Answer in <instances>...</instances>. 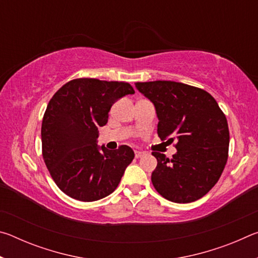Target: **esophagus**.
<instances>
[{"instance_id": "1", "label": "esophagus", "mask_w": 258, "mask_h": 258, "mask_svg": "<svg viewBox=\"0 0 258 258\" xmlns=\"http://www.w3.org/2000/svg\"><path fill=\"white\" fill-rule=\"evenodd\" d=\"M134 155H135V158H140V157L145 156L146 152L145 151H141V150H135L134 151Z\"/></svg>"}]
</instances>
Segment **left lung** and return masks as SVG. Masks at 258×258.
<instances>
[{
    "label": "left lung",
    "instance_id": "left-lung-1",
    "mask_svg": "<svg viewBox=\"0 0 258 258\" xmlns=\"http://www.w3.org/2000/svg\"><path fill=\"white\" fill-rule=\"evenodd\" d=\"M154 102L158 137L175 141L177 152L167 158L154 151L157 167L151 182L160 196L177 204L204 197L216 184L229 157L230 133L216 100L199 87L172 81L135 83Z\"/></svg>",
    "mask_w": 258,
    "mask_h": 258
}]
</instances>
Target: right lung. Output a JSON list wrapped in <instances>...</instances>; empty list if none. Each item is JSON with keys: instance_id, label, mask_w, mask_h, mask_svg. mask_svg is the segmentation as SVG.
<instances>
[{"instance_id": "add662e5", "label": "right lung", "mask_w": 258, "mask_h": 258, "mask_svg": "<svg viewBox=\"0 0 258 258\" xmlns=\"http://www.w3.org/2000/svg\"><path fill=\"white\" fill-rule=\"evenodd\" d=\"M133 93L125 82L76 78L51 98L42 120V155L63 194L81 202H95L118 186L134 152L128 146L99 149L98 128L108 123L116 100Z\"/></svg>"}]
</instances>
